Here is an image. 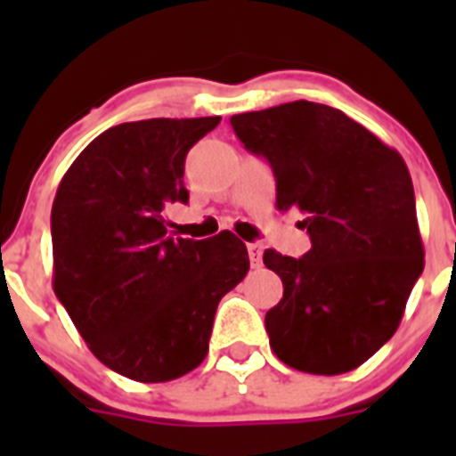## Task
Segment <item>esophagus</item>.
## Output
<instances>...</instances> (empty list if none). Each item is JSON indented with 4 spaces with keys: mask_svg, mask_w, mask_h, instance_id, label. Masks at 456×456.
Masks as SVG:
<instances>
[{
    "mask_svg": "<svg viewBox=\"0 0 456 456\" xmlns=\"http://www.w3.org/2000/svg\"><path fill=\"white\" fill-rule=\"evenodd\" d=\"M248 257H251V267H260L263 265V247L260 244H247Z\"/></svg>",
    "mask_w": 456,
    "mask_h": 456,
    "instance_id": "34e87169",
    "label": "esophagus"
}]
</instances>
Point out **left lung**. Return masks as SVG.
Segmentation results:
<instances>
[{
  "instance_id": "left-lung-1",
  "label": "left lung",
  "mask_w": 456,
  "mask_h": 456,
  "mask_svg": "<svg viewBox=\"0 0 456 456\" xmlns=\"http://www.w3.org/2000/svg\"><path fill=\"white\" fill-rule=\"evenodd\" d=\"M240 141L272 164L276 208H299L310 251L267 248L283 299L265 317L285 365L342 374L393 338L425 267L409 168L340 109L297 100L231 118Z\"/></svg>"
}]
</instances>
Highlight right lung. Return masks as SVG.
Segmentation results:
<instances>
[{"mask_svg":"<svg viewBox=\"0 0 456 456\" xmlns=\"http://www.w3.org/2000/svg\"><path fill=\"white\" fill-rule=\"evenodd\" d=\"M208 118L120 123L68 168L52 205V285L93 356L143 384L203 363L216 305L248 272L244 241L167 235L164 209L187 203L184 157Z\"/></svg>","mask_w":456,"mask_h":456,"instance_id":"right-lung-1","label":"right lung"}]
</instances>
